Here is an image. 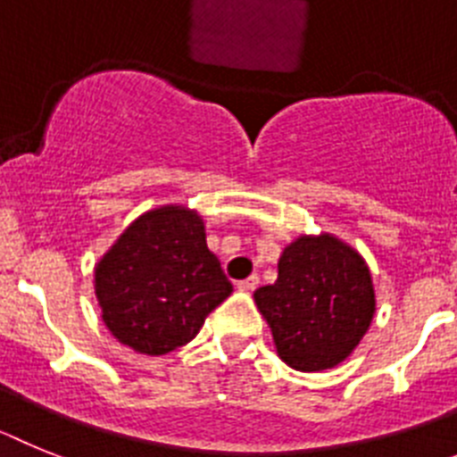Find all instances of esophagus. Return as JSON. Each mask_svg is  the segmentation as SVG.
I'll return each mask as SVG.
<instances>
[{"label": "esophagus", "mask_w": 457, "mask_h": 457, "mask_svg": "<svg viewBox=\"0 0 457 457\" xmlns=\"http://www.w3.org/2000/svg\"><path fill=\"white\" fill-rule=\"evenodd\" d=\"M257 285H260V276H251V278H245V280H239L237 287H239L241 292H253Z\"/></svg>", "instance_id": "34e87169"}]
</instances>
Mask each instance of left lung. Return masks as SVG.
Segmentation results:
<instances>
[{
    "label": "left lung",
    "mask_w": 457,
    "mask_h": 457,
    "mask_svg": "<svg viewBox=\"0 0 457 457\" xmlns=\"http://www.w3.org/2000/svg\"><path fill=\"white\" fill-rule=\"evenodd\" d=\"M278 356L289 368L338 366L366 336L375 289L363 257L331 234L299 237L278 260V280L255 292Z\"/></svg>",
    "instance_id": "left-lung-1"
}]
</instances>
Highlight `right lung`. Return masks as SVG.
<instances>
[{"mask_svg": "<svg viewBox=\"0 0 457 457\" xmlns=\"http://www.w3.org/2000/svg\"><path fill=\"white\" fill-rule=\"evenodd\" d=\"M229 295L232 283L206 248L202 218L184 206L146 212L96 267L103 322L140 354H168L190 343Z\"/></svg>", "mask_w": 457, "mask_h": 457, "instance_id": "right-lung-1", "label": "right lung"}]
</instances>
